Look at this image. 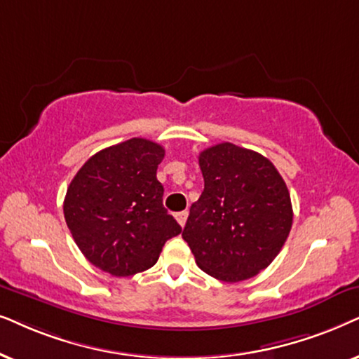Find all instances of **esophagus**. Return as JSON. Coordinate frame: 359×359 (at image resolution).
Masks as SVG:
<instances>
[{"label":"esophagus","instance_id":"1","mask_svg":"<svg viewBox=\"0 0 359 359\" xmlns=\"http://www.w3.org/2000/svg\"><path fill=\"white\" fill-rule=\"evenodd\" d=\"M187 217H189V212H187V210H184V212H179L175 215V219L179 222L180 226L184 228L185 223H187Z\"/></svg>","mask_w":359,"mask_h":359}]
</instances>
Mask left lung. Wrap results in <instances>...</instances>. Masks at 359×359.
Wrapping results in <instances>:
<instances>
[{
	"label": "left lung",
	"instance_id": "8db88e82",
	"mask_svg": "<svg viewBox=\"0 0 359 359\" xmlns=\"http://www.w3.org/2000/svg\"><path fill=\"white\" fill-rule=\"evenodd\" d=\"M198 164L205 189L182 238L215 279H250L274 261L292 228L287 185L267 157L231 142L202 151Z\"/></svg>",
	"mask_w": 359,
	"mask_h": 359
}]
</instances>
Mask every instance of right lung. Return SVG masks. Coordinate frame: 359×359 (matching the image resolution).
<instances>
[{
    "mask_svg": "<svg viewBox=\"0 0 359 359\" xmlns=\"http://www.w3.org/2000/svg\"><path fill=\"white\" fill-rule=\"evenodd\" d=\"M164 147L133 137L102 149L67 189L64 215L72 236L95 267L114 277L135 276L159 259L182 228L162 205L157 165Z\"/></svg>",
    "mask_w": 359,
    "mask_h": 359,
    "instance_id": "add662e5",
    "label": "right lung"
}]
</instances>
